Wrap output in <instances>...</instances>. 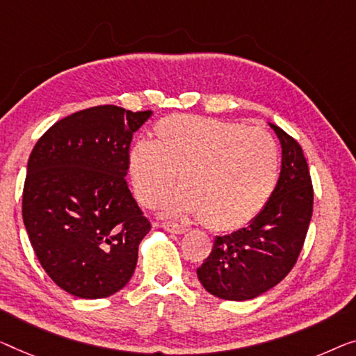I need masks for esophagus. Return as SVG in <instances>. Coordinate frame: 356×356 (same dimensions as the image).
Segmentation results:
<instances>
[{"label":"esophagus","instance_id":"1","mask_svg":"<svg viewBox=\"0 0 356 356\" xmlns=\"http://www.w3.org/2000/svg\"><path fill=\"white\" fill-rule=\"evenodd\" d=\"M161 227L166 232H171V233H176V235H182V233L187 232V229H185L184 225L180 224H174V222H163Z\"/></svg>","mask_w":356,"mask_h":356}]
</instances>
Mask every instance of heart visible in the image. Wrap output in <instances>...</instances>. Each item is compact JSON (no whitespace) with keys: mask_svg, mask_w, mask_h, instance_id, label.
I'll return each instance as SVG.
<instances>
[{"mask_svg":"<svg viewBox=\"0 0 356 356\" xmlns=\"http://www.w3.org/2000/svg\"><path fill=\"white\" fill-rule=\"evenodd\" d=\"M127 155L132 188L142 204L156 206L177 184L172 214H198L217 232L236 230L264 209L278 179L277 142L262 127L196 115H171Z\"/></svg>","mask_w":356,"mask_h":356,"instance_id":"b5f03b06","label":"heart"}]
</instances>
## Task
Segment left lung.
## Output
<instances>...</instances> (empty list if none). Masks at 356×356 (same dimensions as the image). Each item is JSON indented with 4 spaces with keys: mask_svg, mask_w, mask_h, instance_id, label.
<instances>
[{
    "mask_svg": "<svg viewBox=\"0 0 356 356\" xmlns=\"http://www.w3.org/2000/svg\"><path fill=\"white\" fill-rule=\"evenodd\" d=\"M281 144V172L264 209L245 229L216 236L200 283L225 300H249L277 286L297 262L314 212V187L300 145L268 123Z\"/></svg>",
    "mask_w": 356,
    "mask_h": 356,
    "instance_id": "1",
    "label": "left lung"
}]
</instances>
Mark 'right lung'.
<instances>
[{
  "mask_svg": "<svg viewBox=\"0 0 356 356\" xmlns=\"http://www.w3.org/2000/svg\"><path fill=\"white\" fill-rule=\"evenodd\" d=\"M150 116L116 105L76 111L30 153L24 224L41 267L68 294L102 299L134 273L152 225L124 177L132 134Z\"/></svg>",
  "mask_w": 356,
  "mask_h": 356,
  "instance_id": "1",
  "label": "right lung"
}]
</instances>
